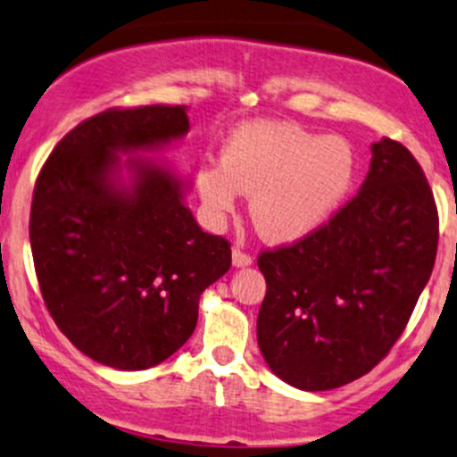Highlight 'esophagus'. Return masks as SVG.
<instances>
[{"mask_svg": "<svg viewBox=\"0 0 457 457\" xmlns=\"http://www.w3.org/2000/svg\"><path fill=\"white\" fill-rule=\"evenodd\" d=\"M232 260H234V267H249L253 262V258L247 252H243L240 245H234L232 249Z\"/></svg>", "mask_w": 457, "mask_h": 457, "instance_id": "1", "label": "esophagus"}]
</instances>
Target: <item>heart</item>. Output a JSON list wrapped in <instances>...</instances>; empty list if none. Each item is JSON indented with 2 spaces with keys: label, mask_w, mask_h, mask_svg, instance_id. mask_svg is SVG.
<instances>
[{
  "label": "heart",
  "mask_w": 457,
  "mask_h": 457,
  "mask_svg": "<svg viewBox=\"0 0 457 457\" xmlns=\"http://www.w3.org/2000/svg\"><path fill=\"white\" fill-rule=\"evenodd\" d=\"M355 152L345 138L319 137L290 123H249L240 128L223 160L197 173V190L214 219L252 195V220L275 243L303 238L334 214L351 188Z\"/></svg>",
  "instance_id": "1"
}]
</instances>
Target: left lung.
<instances>
[{
  "label": "left lung",
  "instance_id": "1",
  "mask_svg": "<svg viewBox=\"0 0 457 457\" xmlns=\"http://www.w3.org/2000/svg\"><path fill=\"white\" fill-rule=\"evenodd\" d=\"M438 252V208L423 169L393 138L373 143L362 188L303 238L258 255L267 295L258 345L279 379L332 390L388 355Z\"/></svg>",
  "mask_w": 457,
  "mask_h": 457
}]
</instances>
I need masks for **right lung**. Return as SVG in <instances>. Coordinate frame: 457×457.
<instances>
[{"mask_svg":"<svg viewBox=\"0 0 457 457\" xmlns=\"http://www.w3.org/2000/svg\"><path fill=\"white\" fill-rule=\"evenodd\" d=\"M188 132L184 106L108 108L78 123L34 184L29 245L58 329L95 362L121 370L167 360L195 332L199 295L232 267L223 237L202 232L182 182L129 158L132 187L114 182L119 152Z\"/></svg>","mask_w":457,"mask_h":457,"instance_id":"obj_1","label":"right lung"}]
</instances>
